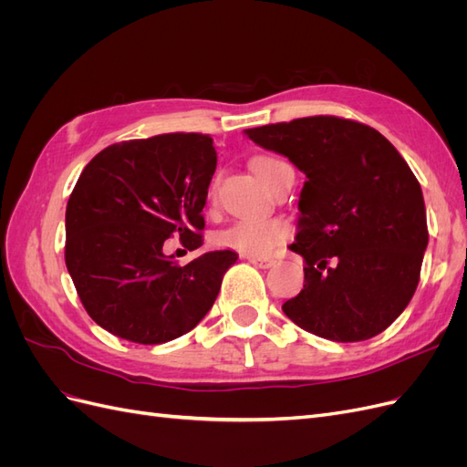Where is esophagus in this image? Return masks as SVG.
<instances>
[{"label": "esophagus", "mask_w": 467, "mask_h": 467, "mask_svg": "<svg viewBox=\"0 0 467 467\" xmlns=\"http://www.w3.org/2000/svg\"><path fill=\"white\" fill-rule=\"evenodd\" d=\"M247 261L259 268H271L275 265L273 257H257V255H247Z\"/></svg>", "instance_id": "34e87169"}]
</instances>
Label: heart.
Listing matches in <instances>:
<instances>
[{"label": "heart", "instance_id": "obj_1", "mask_svg": "<svg viewBox=\"0 0 467 467\" xmlns=\"http://www.w3.org/2000/svg\"><path fill=\"white\" fill-rule=\"evenodd\" d=\"M276 163L278 160H273V158H259L253 161V171H255L266 185L268 169ZM288 235H290V228L285 222L273 220V218L245 216V218L235 220L222 232H218L216 242L222 247H230L239 253H247V255L263 257L282 242H286Z\"/></svg>", "mask_w": 467, "mask_h": 467}]
</instances>
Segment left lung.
Masks as SVG:
<instances>
[{
    "label": "left lung",
    "mask_w": 467,
    "mask_h": 467,
    "mask_svg": "<svg viewBox=\"0 0 467 467\" xmlns=\"http://www.w3.org/2000/svg\"><path fill=\"white\" fill-rule=\"evenodd\" d=\"M244 134L306 175L290 245L304 259V288L282 312L338 343L389 327L413 298L429 245L422 191L400 151L370 126L337 117Z\"/></svg>",
    "instance_id": "8db88e82"
}]
</instances>
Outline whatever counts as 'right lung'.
Returning <instances> with one entry per match:
<instances>
[{
  "label": "right lung",
  "instance_id": "right-lung-1",
  "mask_svg": "<svg viewBox=\"0 0 467 467\" xmlns=\"http://www.w3.org/2000/svg\"><path fill=\"white\" fill-rule=\"evenodd\" d=\"M216 161L210 136L161 134L112 144L81 171L66 208V266L109 333L160 345L210 312L237 253L208 251L181 266L163 242L179 235L189 251L202 245Z\"/></svg>",
  "mask_w": 467,
  "mask_h": 467
}]
</instances>
